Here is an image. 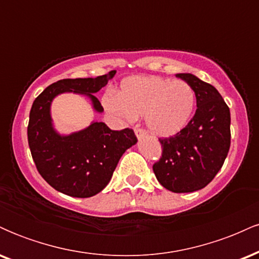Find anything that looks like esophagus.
<instances>
[{
	"label": "esophagus",
	"instance_id": "34e87169",
	"mask_svg": "<svg viewBox=\"0 0 259 259\" xmlns=\"http://www.w3.org/2000/svg\"><path fill=\"white\" fill-rule=\"evenodd\" d=\"M134 132H135L136 136H138V138H142V136H146V135H147L146 130L142 129V127H139V126H135V129H134Z\"/></svg>",
	"mask_w": 259,
	"mask_h": 259
}]
</instances>
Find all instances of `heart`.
<instances>
[{"mask_svg": "<svg viewBox=\"0 0 259 259\" xmlns=\"http://www.w3.org/2000/svg\"><path fill=\"white\" fill-rule=\"evenodd\" d=\"M195 91L187 82L160 76H135L120 86L118 97L106 95L103 106L124 120L145 115L147 126L159 136H170L187 125L194 113Z\"/></svg>", "mask_w": 259, "mask_h": 259, "instance_id": "1", "label": "heart"}]
</instances>
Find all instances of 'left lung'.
I'll return each instance as SVG.
<instances>
[{
    "instance_id": "obj_1",
    "label": "left lung",
    "mask_w": 259,
    "mask_h": 259,
    "mask_svg": "<svg viewBox=\"0 0 259 259\" xmlns=\"http://www.w3.org/2000/svg\"><path fill=\"white\" fill-rule=\"evenodd\" d=\"M195 91V115L170 138H159L162 156L153 164L157 180L171 192L203 189L221 170L230 148V111L218 90L192 74H177Z\"/></svg>"
}]
</instances>
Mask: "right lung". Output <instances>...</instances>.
<instances>
[{
  "instance_id": "right-lung-1",
  "label": "right lung",
  "mask_w": 259,
  "mask_h": 259,
  "mask_svg": "<svg viewBox=\"0 0 259 259\" xmlns=\"http://www.w3.org/2000/svg\"><path fill=\"white\" fill-rule=\"evenodd\" d=\"M114 74L111 70L97 78L58 80L32 103L28 124L32 159L46 183L62 194L79 198L99 194L109 183L123 153L138 141L130 127L118 132L99 121L69 136L58 135L52 127L50 105L53 97L62 92L86 94L94 108L102 112L101 102L91 94L106 86Z\"/></svg>"
}]
</instances>
